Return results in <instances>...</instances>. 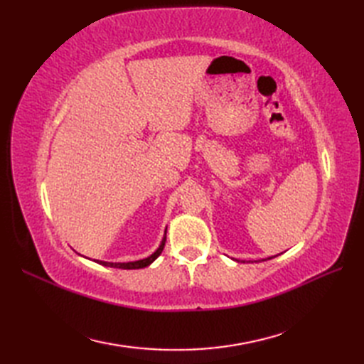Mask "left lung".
I'll return each instance as SVG.
<instances>
[{"mask_svg": "<svg viewBox=\"0 0 364 364\" xmlns=\"http://www.w3.org/2000/svg\"><path fill=\"white\" fill-rule=\"evenodd\" d=\"M269 259H270V258H269Z\"/></svg>", "mask_w": 364, "mask_h": 364, "instance_id": "obj_1", "label": "left lung"}]
</instances>
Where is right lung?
I'll use <instances>...</instances> for the list:
<instances>
[{"label": "right lung", "instance_id": "right-lung-1", "mask_svg": "<svg viewBox=\"0 0 364 364\" xmlns=\"http://www.w3.org/2000/svg\"><path fill=\"white\" fill-rule=\"evenodd\" d=\"M165 232H167V229H165ZM165 237L164 235V238H162V241H161V245H159V247L151 253L150 257H147V258H144V259H138V261H130V262H107V261H95V262H98V264H102V266H107V267H115V269H126V270H130V269H144V267H147V266H150V264L155 261L161 253H162V250H164V246H165Z\"/></svg>", "mask_w": 364, "mask_h": 364}]
</instances>
